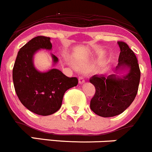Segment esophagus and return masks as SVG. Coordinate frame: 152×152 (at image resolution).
Returning <instances> with one entry per match:
<instances>
[{"mask_svg": "<svg viewBox=\"0 0 152 152\" xmlns=\"http://www.w3.org/2000/svg\"><path fill=\"white\" fill-rule=\"evenodd\" d=\"M79 83H80V84L85 83V80L83 77H79Z\"/></svg>", "mask_w": 152, "mask_h": 152, "instance_id": "esophagus-1", "label": "esophagus"}]
</instances>
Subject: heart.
<instances>
[{
	"label": "heart",
	"mask_w": 152,
	"mask_h": 152,
	"mask_svg": "<svg viewBox=\"0 0 152 152\" xmlns=\"http://www.w3.org/2000/svg\"><path fill=\"white\" fill-rule=\"evenodd\" d=\"M102 54H103V53L102 51H97L92 54L84 56V57H77L76 61L79 66H83V67H90L102 57ZM107 65L108 63H104L99 65L96 68V72H99V73H103L107 68ZM71 66L74 69H77V66H75L73 63H71Z\"/></svg>",
	"instance_id": "1"
}]
</instances>
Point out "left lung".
Instances as JSON below:
<instances>
[{"mask_svg": "<svg viewBox=\"0 0 152 152\" xmlns=\"http://www.w3.org/2000/svg\"><path fill=\"white\" fill-rule=\"evenodd\" d=\"M117 43L120 53L114 73L95 75L89 79L95 87L90 108L102 117L115 116L123 113L134 102L138 91L140 70L136 55L126 43Z\"/></svg>", "mask_w": 152, "mask_h": 152, "instance_id": "obj_1", "label": "left lung"}]
</instances>
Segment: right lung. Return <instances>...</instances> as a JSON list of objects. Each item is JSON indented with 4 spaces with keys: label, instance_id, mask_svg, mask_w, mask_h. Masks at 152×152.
<instances>
[{
    "label": "right lung",
    "instance_id": "right-lung-1",
    "mask_svg": "<svg viewBox=\"0 0 152 152\" xmlns=\"http://www.w3.org/2000/svg\"><path fill=\"white\" fill-rule=\"evenodd\" d=\"M41 50H52L50 38L37 37L19 50L12 70L17 96L27 109L36 114L49 115L60 108L65 92L78 83L77 77H69L54 69L58 58L50 53L51 69L41 72L34 65V56Z\"/></svg>",
    "mask_w": 152,
    "mask_h": 152
}]
</instances>
